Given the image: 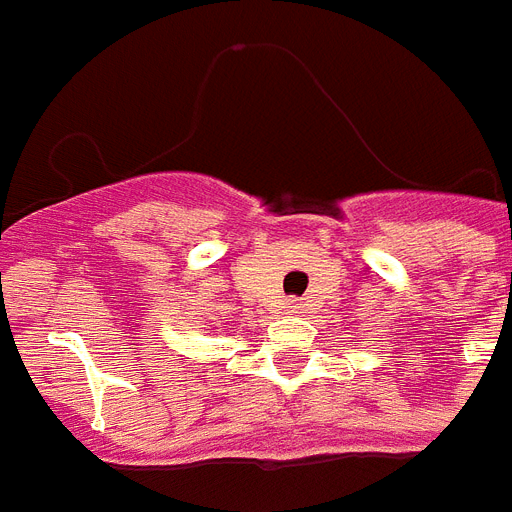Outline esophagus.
Here are the masks:
<instances>
[{"label":"esophagus","instance_id":"obj_1","mask_svg":"<svg viewBox=\"0 0 512 512\" xmlns=\"http://www.w3.org/2000/svg\"><path fill=\"white\" fill-rule=\"evenodd\" d=\"M290 308H295V303H290Z\"/></svg>","mask_w":512,"mask_h":512}]
</instances>
